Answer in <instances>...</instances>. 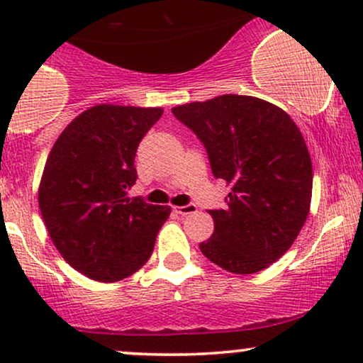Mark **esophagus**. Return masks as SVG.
<instances>
[{
    "mask_svg": "<svg viewBox=\"0 0 363 363\" xmlns=\"http://www.w3.org/2000/svg\"><path fill=\"white\" fill-rule=\"evenodd\" d=\"M174 211H176L177 215H193L198 211V208H196V205H184V206H174Z\"/></svg>",
    "mask_w": 363,
    "mask_h": 363,
    "instance_id": "34e87169",
    "label": "esophagus"
}]
</instances>
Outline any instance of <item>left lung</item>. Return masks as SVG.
Segmentation results:
<instances>
[{
	"mask_svg": "<svg viewBox=\"0 0 363 363\" xmlns=\"http://www.w3.org/2000/svg\"><path fill=\"white\" fill-rule=\"evenodd\" d=\"M172 114L206 148L213 176L230 186L227 206L208 210L215 230L201 252L230 273L268 268L309 215L312 164L297 124L273 104L234 94L177 106Z\"/></svg>",
	"mask_w": 363,
	"mask_h": 363,
	"instance_id": "obj_1",
	"label": "left lung"
}]
</instances>
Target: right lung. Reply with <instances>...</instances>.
Returning <instances> with one entry per match:
<instances>
[{
    "instance_id": "obj_1",
    "label": "right lung",
    "mask_w": 363,
    "mask_h": 363,
    "mask_svg": "<svg viewBox=\"0 0 363 363\" xmlns=\"http://www.w3.org/2000/svg\"><path fill=\"white\" fill-rule=\"evenodd\" d=\"M160 107L95 106L68 124L49 153L39 208L69 266L97 281H119L150 259L169 206L128 198L136 150Z\"/></svg>"
}]
</instances>
